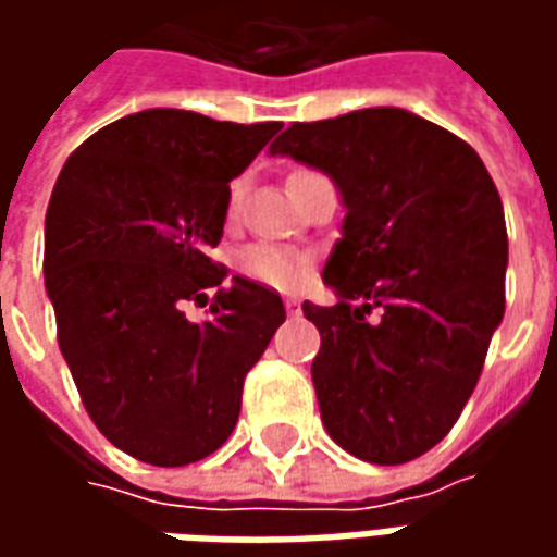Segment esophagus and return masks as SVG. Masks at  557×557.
<instances>
[{"label":"esophagus","instance_id":"obj_1","mask_svg":"<svg viewBox=\"0 0 557 557\" xmlns=\"http://www.w3.org/2000/svg\"><path fill=\"white\" fill-rule=\"evenodd\" d=\"M286 313L298 315V313H301V304H298V301H286Z\"/></svg>","mask_w":557,"mask_h":557}]
</instances>
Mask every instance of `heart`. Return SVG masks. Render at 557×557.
I'll list each match as a JSON object with an SVG mask.
<instances>
[{
	"label": "heart",
	"mask_w": 557,
	"mask_h": 557,
	"mask_svg": "<svg viewBox=\"0 0 557 557\" xmlns=\"http://www.w3.org/2000/svg\"><path fill=\"white\" fill-rule=\"evenodd\" d=\"M238 196H242V184L235 182L230 190V211H235V206H238ZM238 265L247 277L262 283V286H271V289H298L307 280V262L301 256L271 247V244L247 247Z\"/></svg>",
	"instance_id": "1"
}]
</instances>
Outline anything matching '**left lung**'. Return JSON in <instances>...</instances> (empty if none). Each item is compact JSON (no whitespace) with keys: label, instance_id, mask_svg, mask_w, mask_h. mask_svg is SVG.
Masks as SVG:
<instances>
[{"label":"left lung","instance_id":"left-lung-1","mask_svg":"<svg viewBox=\"0 0 557 557\" xmlns=\"http://www.w3.org/2000/svg\"><path fill=\"white\" fill-rule=\"evenodd\" d=\"M271 154L327 172L346 206L325 265L339 301L304 304L325 430L358 459L411 462L462 414L502 325V196L466 139L394 107L292 122Z\"/></svg>","mask_w":557,"mask_h":557}]
</instances>
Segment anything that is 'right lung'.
<instances>
[{
    "instance_id": "add662e5",
    "label": "right lung",
    "mask_w": 557,
    "mask_h": 557,
    "mask_svg": "<svg viewBox=\"0 0 557 557\" xmlns=\"http://www.w3.org/2000/svg\"><path fill=\"white\" fill-rule=\"evenodd\" d=\"M280 127L143 110L91 134L59 172L44 226L55 337L95 426L134 459L175 468L214 454L286 319L277 292L223 286L226 268L208 256L230 182ZM206 288L219 289L209 319L190 323L183 304Z\"/></svg>"
}]
</instances>
